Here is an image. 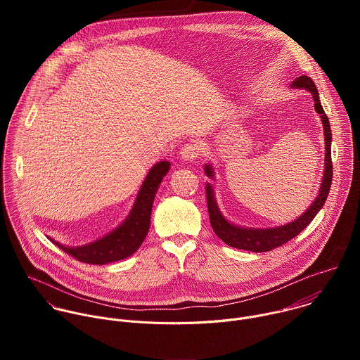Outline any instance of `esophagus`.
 Wrapping results in <instances>:
<instances>
[{
  "label": "esophagus",
  "instance_id": "34e87169",
  "mask_svg": "<svg viewBox=\"0 0 360 360\" xmlns=\"http://www.w3.org/2000/svg\"><path fill=\"white\" fill-rule=\"evenodd\" d=\"M202 148L198 142H189L185 143L179 152V157L182 161H195L196 158L200 157Z\"/></svg>",
  "mask_w": 360,
  "mask_h": 360
}]
</instances>
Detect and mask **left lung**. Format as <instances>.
Segmentation results:
<instances>
[{
    "instance_id": "left-lung-1",
    "label": "left lung",
    "mask_w": 360,
    "mask_h": 360,
    "mask_svg": "<svg viewBox=\"0 0 360 360\" xmlns=\"http://www.w3.org/2000/svg\"><path fill=\"white\" fill-rule=\"evenodd\" d=\"M292 86L293 88H304L309 92H312L314 101H315V110L318 111V114H321V118H322V122H323L325 149H326L325 161L326 162H325L323 181H322L319 195L315 199V202L311 205L309 210H307L303 215H300V218H297L296 221H293L288 225L272 228V229H246V228H239V226H235V225L229 224L221 215V212L217 207L215 198H214V191H212L211 185L208 184L205 192H207V203H208L211 226H212L214 232L218 235V238L222 239L226 245H229L232 248L250 250V252H268V250H272V249L286 243L288 240H290L292 238L299 235L307 225L312 222V219L321 211V208L323 207V203L328 198L330 184H332V176H333V165H332V155H330L332 132H330L329 120H328V117H326V114H325V111L321 105V99H319L316 85L314 84V81L309 77L302 75V77L296 78L292 82ZM205 171H207V174L210 176H212V169H211L210 165H207Z\"/></svg>"
}]
</instances>
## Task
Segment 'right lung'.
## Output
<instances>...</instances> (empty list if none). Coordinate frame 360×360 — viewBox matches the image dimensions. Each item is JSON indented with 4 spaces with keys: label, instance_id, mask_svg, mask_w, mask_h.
<instances>
[{
    "label": "right lung",
    "instance_id": "obj_1",
    "mask_svg": "<svg viewBox=\"0 0 360 360\" xmlns=\"http://www.w3.org/2000/svg\"><path fill=\"white\" fill-rule=\"evenodd\" d=\"M169 165V162L162 161L152 167L139 189L129 217L110 235L89 245L77 248H67L53 239H51V242L58 245L77 261L89 265H107L110 262L128 258L139 249L149 231L153 198H155L158 186L167 175Z\"/></svg>",
    "mask_w": 360,
    "mask_h": 360
}]
</instances>
